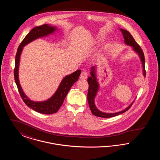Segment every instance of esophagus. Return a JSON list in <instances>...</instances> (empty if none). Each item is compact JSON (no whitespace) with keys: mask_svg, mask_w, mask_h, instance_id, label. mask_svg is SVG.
Segmentation results:
<instances>
[{"mask_svg":"<svg viewBox=\"0 0 160 160\" xmlns=\"http://www.w3.org/2000/svg\"><path fill=\"white\" fill-rule=\"evenodd\" d=\"M88 77V74L86 71H82L81 74H80V78H83V79H86Z\"/></svg>","mask_w":160,"mask_h":160,"instance_id":"34e87169","label":"esophagus"}]
</instances>
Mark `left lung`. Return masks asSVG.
<instances>
[{"label":"left lung","mask_w":160,"mask_h":160,"mask_svg":"<svg viewBox=\"0 0 160 160\" xmlns=\"http://www.w3.org/2000/svg\"><path fill=\"white\" fill-rule=\"evenodd\" d=\"M120 31H121L122 35L124 38V41L125 44L128 46H131L132 47L133 50L137 53L138 55L140 61L142 62V67H143V74L144 76H146V71L145 68V56L144 53L141 48L140 46L137 44L135 39L132 37L131 33L128 31H126L123 29H120ZM96 67L93 66L91 68V76L89 77L88 78V82L89 84V90L88 93V101L89 103V106L90 107V109L91 110L92 114L98 117H101L103 118H112L114 117L117 115L122 114L126 111H127L129 108L131 107L132 104H133V102L129 105V106L127 107L125 109L123 110L121 112H116V113H104L101 111L99 110L95 104V98L97 95V93L98 91L99 86L98 82H97V78L96 77V73H95V69Z\"/></svg>","instance_id":"obj_1"}]
</instances>
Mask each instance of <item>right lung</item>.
Here are the masks:
<instances>
[{
    "label": "right lung",
    "instance_id": "right-lung-1",
    "mask_svg": "<svg viewBox=\"0 0 160 160\" xmlns=\"http://www.w3.org/2000/svg\"><path fill=\"white\" fill-rule=\"evenodd\" d=\"M57 28L52 26L50 24H43L40 26L35 27L31 32L24 38L22 42L20 44L17 49L15 56V68L14 71V79L17 84L18 92L20 94L24 103L32 110L42 114H50L56 113L61 106L63 101L68 94L69 89L79 78L81 73V70L78 69L73 73L65 77L61 84H59L57 91L49 99L44 101H33L29 99L24 93L23 89L19 82L18 78V68L20 56L23 51V47L26 46L32 41L39 38H42L52 34L56 31Z\"/></svg>",
    "mask_w": 160,
    "mask_h": 160
}]
</instances>
